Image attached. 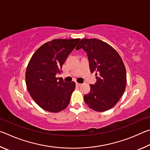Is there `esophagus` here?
I'll list each match as a JSON object with an SVG mask.
<instances>
[{
    "instance_id": "obj_1",
    "label": "esophagus",
    "mask_w": 150,
    "mask_h": 150,
    "mask_svg": "<svg viewBox=\"0 0 150 150\" xmlns=\"http://www.w3.org/2000/svg\"><path fill=\"white\" fill-rule=\"evenodd\" d=\"M76 85L77 86V87H79V86L81 85V83H76Z\"/></svg>"
}]
</instances>
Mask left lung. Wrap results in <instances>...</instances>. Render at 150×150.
I'll return each mask as SVG.
<instances>
[{
	"instance_id": "8db88e82",
	"label": "left lung",
	"mask_w": 150,
	"mask_h": 150,
	"mask_svg": "<svg viewBox=\"0 0 150 150\" xmlns=\"http://www.w3.org/2000/svg\"><path fill=\"white\" fill-rule=\"evenodd\" d=\"M87 53L91 73L95 72L96 82L90 85L91 91L84 95L90 108L104 112L112 108L125 91L126 71L118 52L106 43L98 39H82L76 50Z\"/></svg>"
}]
</instances>
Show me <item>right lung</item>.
I'll return each mask as SVG.
<instances>
[{
	"label": "right lung",
	"instance_id": "right-lung-1",
	"mask_svg": "<svg viewBox=\"0 0 150 150\" xmlns=\"http://www.w3.org/2000/svg\"><path fill=\"white\" fill-rule=\"evenodd\" d=\"M80 39H55L45 43L33 54L26 71V83L38 105L58 112L69 105L75 83H66L55 77Z\"/></svg>",
	"mask_w": 150,
	"mask_h": 150
}]
</instances>
